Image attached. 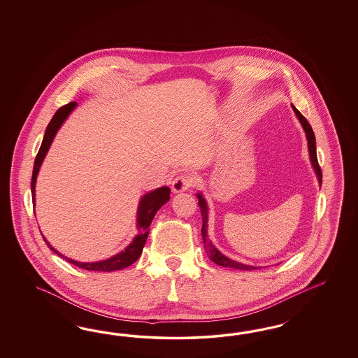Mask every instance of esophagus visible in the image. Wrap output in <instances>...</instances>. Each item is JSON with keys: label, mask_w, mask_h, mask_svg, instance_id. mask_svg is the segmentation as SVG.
I'll return each instance as SVG.
<instances>
[{"label": "esophagus", "mask_w": 358, "mask_h": 358, "mask_svg": "<svg viewBox=\"0 0 358 358\" xmlns=\"http://www.w3.org/2000/svg\"><path fill=\"white\" fill-rule=\"evenodd\" d=\"M192 182L193 181H192V178L189 176L180 174V176H177L174 178L173 182H172V190H173L174 193H182V192H186L192 186Z\"/></svg>", "instance_id": "obj_1"}]
</instances>
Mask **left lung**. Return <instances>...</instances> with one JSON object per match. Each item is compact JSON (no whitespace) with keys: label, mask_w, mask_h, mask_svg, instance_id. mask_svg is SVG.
Returning a JSON list of instances; mask_svg holds the SVG:
<instances>
[{"label":"left lung","mask_w":358,"mask_h":358,"mask_svg":"<svg viewBox=\"0 0 358 358\" xmlns=\"http://www.w3.org/2000/svg\"><path fill=\"white\" fill-rule=\"evenodd\" d=\"M294 113L296 115V118L301 122L302 127H303L304 132H306V138H307V145H308V153H310V162L313 164L315 174L317 177L319 185H322V169L317 163V156H316V141H315V134L313 131V127L310 126V123L304 118L303 115L298 111V108L292 105ZM196 198H198V205L201 207V214H202V238H203V247L206 250V253L208 257L215 262L217 265L223 266V268H231V269H236V271H255L257 269V266H252V265H245L241 264L238 261L231 260L228 259L227 256H224L220 250H217V247L213 244V241L208 238L207 235V222H208V207H207L206 199L202 195V193H196Z\"/></svg>","instance_id":"obj_1"}]
</instances>
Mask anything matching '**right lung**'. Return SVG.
Here are the masks:
<instances>
[{"label":"right lung","mask_w":358,"mask_h":358,"mask_svg":"<svg viewBox=\"0 0 358 358\" xmlns=\"http://www.w3.org/2000/svg\"><path fill=\"white\" fill-rule=\"evenodd\" d=\"M77 102H69L68 105H64L63 108H59L55 113L54 117L51 122L48 123L45 132H44L43 141L42 145L39 148V152L35 157V163H34L33 178H31V195H33V205L35 207V184H36V177L39 173V169L42 166L44 157L47 155V152L50 150L51 144L55 139V135L57 134L59 129L62 127V124L64 123L65 120L69 117V114L76 108ZM171 198V189L168 186H163L159 189H155L152 192H148L143 195L139 201V206H138V213H136V229H138V235L132 238L130 244L124 248V250H120V253L114 255L113 257L106 259V260L96 261V262H80V261L72 260L69 257H66L64 255H62L59 250H55L54 247L45 240V244L48 245V248L55 252L57 256L63 257L68 262L76 265L81 269L92 271H114L124 269L127 266H130L131 264H134L135 261L141 257V252L144 248V244L148 238V232H150V226H151L152 220L156 215V213L164 206Z\"/></svg>","instance_id":"obj_1"}]
</instances>
